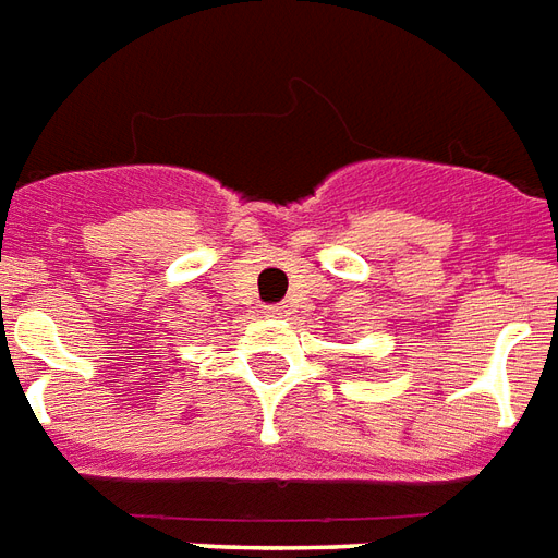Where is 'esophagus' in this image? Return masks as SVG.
<instances>
[{
    "label": "esophagus",
    "mask_w": 558,
    "mask_h": 558,
    "mask_svg": "<svg viewBox=\"0 0 558 558\" xmlns=\"http://www.w3.org/2000/svg\"><path fill=\"white\" fill-rule=\"evenodd\" d=\"M263 316H266V319H283V316H287V307H280V304H268V307H263Z\"/></svg>",
    "instance_id": "34e87169"
}]
</instances>
